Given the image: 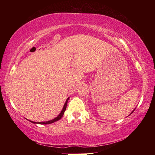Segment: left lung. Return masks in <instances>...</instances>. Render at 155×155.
Wrapping results in <instances>:
<instances>
[{"label": "left lung", "instance_id": "left-lung-1", "mask_svg": "<svg viewBox=\"0 0 155 155\" xmlns=\"http://www.w3.org/2000/svg\"><path fill=\"white\" fill-rule=\"evenodd\" d=\"M135 109H134V110H133V111L132 112H131V113H130V114H132V113H133V111H135Z\"/></svg>", "mask_w": 155, "mask_h": 155}]
</instances>
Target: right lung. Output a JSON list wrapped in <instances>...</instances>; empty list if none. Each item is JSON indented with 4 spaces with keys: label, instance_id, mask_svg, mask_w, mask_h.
Here are the masks:
<instances>
[{
    "label": "right lung",
    "instance_id": "1",
    "mask_svg": "<svg viewBox=\"0 0 155 155\" xmlns=\"http://www.w3.org/2000/svg\"><path fill=\"white\" fill-rule=\"evenodd\" d=\"M69 98H70V97H68V98L66 100V101L65 102V104H64V107H63V109L61 110V113H60V114L58 115H57V116L55 117V118L51 120H48V121H46V122H38L31 121V120H28L27 119V120H28V121H30L31 123H33V124H52V123L58 121V120H59L61 118V117H63V115H64V112L65 111V109H66L68 101V100H69Z\"/></svg>",
    "mask_w": 155,
    "mask_h": 155
}]
</instances>
